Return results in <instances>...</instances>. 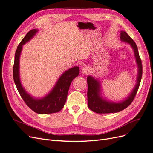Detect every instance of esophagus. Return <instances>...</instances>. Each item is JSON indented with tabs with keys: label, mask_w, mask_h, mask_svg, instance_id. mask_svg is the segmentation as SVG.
<instances>
[{
	"label": "esophagus",
	"mask_w": 153,
	"mask_h": 153,
	"mask_svg": "<svg viewBox=\"0 0 153 153\" xmlns=\"http://www.w3.org/2000/svg\"><path fill=\"white\" fill-rule=\"evenodd\" d=\"M91 72V68L89 66H84L82 68V73L84 75H87Z\"/></svg>",
	"instance_id": "1"
}]
</instances>
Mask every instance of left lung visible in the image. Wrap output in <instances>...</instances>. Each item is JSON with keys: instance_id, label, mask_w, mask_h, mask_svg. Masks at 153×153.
<instances>
[{"instance_id": "8db88e82", "label": "left lung", "mask_w": 153, "mask_h": 153, "mask_svg": "<svg viewBox=\"0 0 153 153\" xmlns=\"http://www.w3.org/2000/svg\"><path fill=\"white\" fill-rule=\"evenodd\" d=\"M120 39L122 41L129 43L133 49L136 61L138 65V76L137 84L131 94L128 96L126 99L119 103L112 102L105 100L100 96L101 85L98 80H96L91 76H88L87 78L88 90H87V102L89 108L94 112L98 114H108L119 112L120 111L126 108L130 105L137 94L138 88H139L142 75V64L140 57L138 53V48L136 43L126 32H121Z\"/></svg>"}]
</instances>
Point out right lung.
<instances>
[{"mask_svg": "<svg viewBox=\"0 0 153 153\" xmlns=\"http://www.w3.org/2000/svg\"><path fill=\"white\" fill-rule=\"evenodd\" d=\"M38 31L37 29L30 30L18 45L15 55V62L13 69V79L23 100L32 110L39 114L56 113L64 107L66 101L69 86L74 78L79 75L80 69L79 67L75 66L62 73L53 89L43 98L36 99L27 93L22 87L20 79V56L23 45L32 39Z\"/></svg>", "mask_w": 153, "mask_h": 153, "instance_id": "add662e5", "label": "right lung"}]
</instances>
